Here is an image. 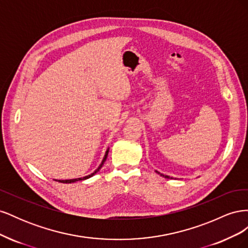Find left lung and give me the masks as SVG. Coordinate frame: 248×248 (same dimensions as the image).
<instances>
[{"label": "left lung", "instance_id": "obj_1", "mask_svg": "<svg viewBox=\"0 0 248 248\" xmlns=\"http://www.w3.org/2000/svg\"><path fill=\"white\" fill-rule=\"evenodd\" d=\"M156 172H158L156 170ZM158 174H160V172H158ZM160 176H162V177H164V178H168V179H170V176H167V175H162V174H160ZM171 179V178H170Z\"/></svg>", "mask_w": 248, "mask_h": 248}]
</instances>
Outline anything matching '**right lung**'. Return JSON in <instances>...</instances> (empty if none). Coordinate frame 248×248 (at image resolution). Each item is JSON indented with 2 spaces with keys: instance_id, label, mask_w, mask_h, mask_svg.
Wrapping results in <instances>:
<instances>
[{
  "instance_id": "add662e5",
  "label": "right lung",
  "mask_w": 248,
  "mask_h": 248,
  "mask_svg": "<svg viewBox=\"0 0 248 248\" xmlns=\"http://www.w3.org/2000/svg\"><path fill=\"white\" fill-rule=\"evenodd\" d=\"M108 149L107 150V152H106V155H104V157H103V159H102V161H101V163H100V166L98 167V169H97L94 172H92L91 175H88V176H86V177H82V178H78V179H70V180H55V181H58V182H61V183H74V182H77V181H81V180H86V179H89V178H91L92 176H94L97 171H98L101 168H102V166H103V163L106 162V160H107V157H108Z\"/></svg>"
}]
</instances>
